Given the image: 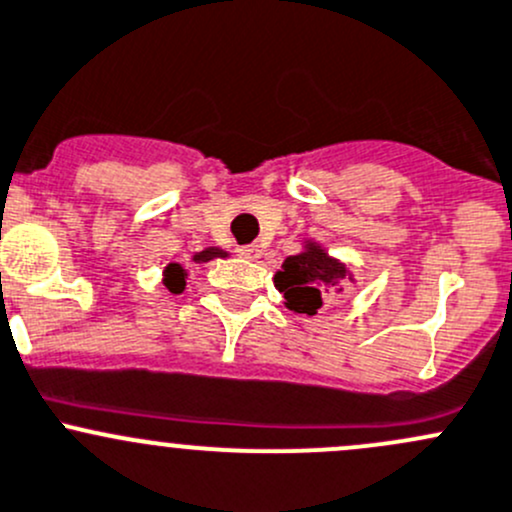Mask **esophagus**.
<instances>
[{
	"label": "esophagus",
	"mask_w": 512,
	"mask_h": 512,
	"mask_svg": "<svg viewBox=\"0 0 512 512\" xmlns=\"http://www.w3.org/2000/svg\"><path fill=\"white\" fill-rule=\"evenodd\" d=\"M237 255L245 257V260H257V257H260V247H257V245H240V247H237Z\"/></svg>",
	"instance_id": "obj_1"
}]
</instances>
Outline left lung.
<instances>
[{
    "label": "left lung",
    "instance_id": "left-lung-1",
    "mask_svg": "<svg viewBox=\"0 0 512 512\" xmlns=\"http://www.w3.org/2000/svg\"><path fill=\"white\" fill-rule=\"evenodd\" d=\"M349 277L342 262L332 260L314 242H307L304 252L287 257L275 275V287L285 294L287 309L297 314H317L332 299L329 287Z\"/></svg>",
    "mask_w": 512,
    "mask_h": 512
}]
</instances>
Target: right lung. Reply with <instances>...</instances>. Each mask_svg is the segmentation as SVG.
I'll use <instances>...</instances> for the list:
<instances>
[{"label":"right lung","instance_id":"add662e5","mask_svg":"<svg viewBox=\"0 0 512 512\" xmlns=\"http://www.w3.org/2000/svg\"><path fill=\"white\" fill-rule=\"evenodd\" d=\"M215 257H227V252L220 250V247H208V250H203V252H195L193 262H210V260H215ZM163 282H165V287H168L173 294L183 292V289H185V270L178 265V262H170V265L163 270Z\"/></svg>","mask_w":512,"mask_h":512}]
</instances>
